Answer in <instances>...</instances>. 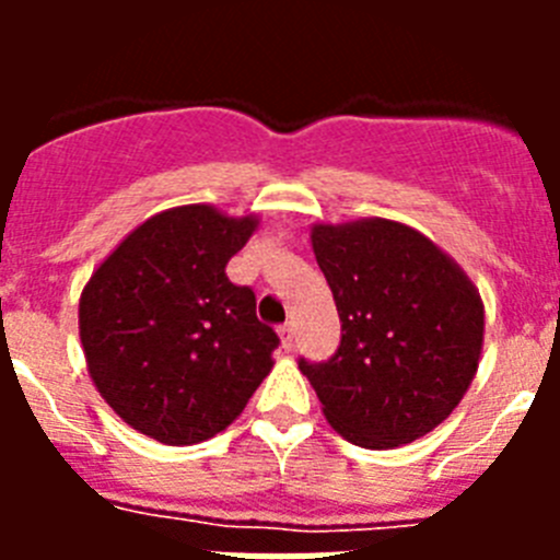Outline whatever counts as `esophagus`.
Returning a JSON list of instances; mask_svg holds the SVG:
<instances>
[{
	"label": "esophagus",
	"mask_w": 560,
	"mask_h": 560,
	"mask_svg": "<svg viewBox=\"0 0 560 560\" xmlns=\"http://www.w3.org/2000/svg\"><path fill=\"white\" fill-rule=\"evenodd\" d=\"M277 334H280V345H283L285 350H291V345H294V325L285 323L277 328Z\"/></svg>",
	"instance_id": "1"
}]
</instances>
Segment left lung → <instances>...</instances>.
I'll return each instance as SVG.
<instances>
[{
  "label": "left lung",
  "instance_id": "obj_1",
  "mask_svg": "<svg viewBox=\"0 0 560 560\" xmlns=\"http://www.w3.org/2000/svg\"><path fill=\"white\" fill-rule=\"evenodd\" d=\"M311 246L341 319L339 350L300 361L323 415L361 448H398L438 429L471 387L485 305L471 277L415 226L314 224Z\"/></svg>",
  "mask_w": 560,
  "mask_h": 560
}]
</instances>
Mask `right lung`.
<instances>
[{"label": "right lung", "mask_w": 560, "mask_h": 560, "mask_svg": "<svg viewBox=\"0 0 560 560\" xmlns=\"http://www.w3.org/2000/svg\"><path fill=\"white\" fill-rule=\"evenodd\" d=\"M257 219L212 205L171 207L128 232L81 291L78 330L101 398L165 446L224 432L275 368L255 291L226 264Z\"/></svg>", "instance_id": "1"}]
</instances>
